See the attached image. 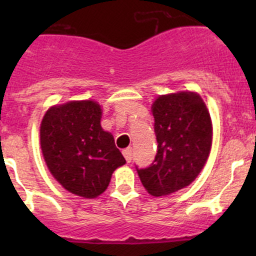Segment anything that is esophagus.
Wrapping results in <instances>:
<instances>
[{"instance_id": "34e87169", "label": "esophagus", "mask_w": 256, "mask_h": 256, "mask_svg": "<svg viewBox=\"0 0 256 256\" xmlns=\"http://www.w3.org/2000/svg\"><path fill=\"white\" fill-rule=\"evenodd\" d=\"M122 155H124L128 162H131V160H132V148L131 146H128V148L124 149V150H122Z\"/></svg>"}]
</instances>
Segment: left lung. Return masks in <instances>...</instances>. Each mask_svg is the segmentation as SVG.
<instances>
[{"mask_svg": "<svg viewBox=\"0 0 256 256\" xmlns=\"http://www.w3.org/2000/svg\"><path fill=\"white\" fill-rule=\"evenodd\" d=\"M158 152L137 172L152 196L178 192L195 180L212 146V120L201 96L192 91L161 95L152 106Z\"/></svg>", "mask_w": 256, "mask_h": 256, "instance_id": "obj_1", "label": "left lung"}]
</instances>
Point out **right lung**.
I'll use <instances>...</instances> for the list:
<instances>
[{
    "label": "right lung",
    "mask_w": 256,
    "mask_h": 256,
    "mask_svg": "<svg viewBox=\"0 0 256 256\" xmlns=\"http://www.w3.org/2000/svg\"><path fill=\"white\" fill-rule=\"evenodd\" d=\"M98 102L71 101L54 106L40 122V148L49 171L67 192L98 198L112 174L126 162L114 138L101 126Z\"/></svg>",
    "instance_id": "obj_1"
}]
</instances>
